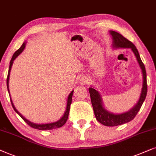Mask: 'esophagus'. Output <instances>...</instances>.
<instances>
[{"label": "esophagus", "mask_w": 156, "mask_h": 156, "mask_svg": "<svg viewBox=\"0 0 156 156\" xmlns=\"http://www.w3.org/2000/svg\"><path fill=\"white\" fill-rule=\"evenodd\" d=\"M87 83V80L85 79V78H82V79H80V83L81 85H84L86 84Z\"/></svg>", "instance_id": "1"}]
</instances>
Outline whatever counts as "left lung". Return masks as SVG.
Instances as JSON below:
<instances>
[{
    "mask_svg": "<svg viewBox=\"0 0 156 156\" xmlns=\"http://www.w3.org/2000/svg\"><path fill=\"white\" fill-rule=\"evenodd\" d=\"M111 34L113 37V47L115 48H129L136 55L138 62L140 65L143 72V83L141 95L139 99L138 103L130 111L126 112V113L122 114H113L108 112L106 110L104 109L102 105V101H101V95L94 88H89V93H90L91 103H92L93 111L95 116V118L99 123L106 126H117L122 124L126 123L132 120L136 117L137 113L140 111L141 106H142L143 101L146 99L147 95V90H148V86H147V78H146V68L143 63L141 61L140 55H139L138 50H137L136 45L133 43L131 41H128L127 38L123 37L121 34L118 33L115 31L111 30Z\"/></svg>",
    "mask_w": 156,
    "mask_h": 156,
    "instance_id": "obj_1",
    "label": "left lung"
}]
</instances>
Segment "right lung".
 <instances>
[{
    "mask_svg": "<svg viewBox=\"0 0 156 156\" xmlns=\"http://www.w3.org/2000/svg\"><path fill=\"white\" fill-rule=\"evenodd\" d=\"M25 46H26V43H23V45H21V47L19 49L17 50L14 54L13 55V57H12L11 60H10V66H9V70H8V77H7V88H8V93H9V89H8V80H9V76H10V69H11L12 65H13V61L16 59V58H17V56L19 54L21 53V52L23 51V49L25 48ZM73 90H72L70 93L68 95V103H67V108H66V111L64 113V115L63 117H62L61 119L59 120H58L57 122H55V123H47V124H36L31 123V122L29 121L27 119H26L21 114H20L19 112H18L17 110L16 109V108L14 107L13 103L12 102V101L10 100V102H11L12 106H13L14 111H15L16 113H17L18 115H19L20 117L22 118V119L24 120L26 123L28 124L29 126L32 127L35 129H38V130H52V129H55V128H61L63 126L64 124L66 123L67 121L68 118V114H69V111H70V104H71L72 102V96H73Z\"/></svg>",
    "mask_w": 156,
    "mask_h": 156,
    "instance_id": "right-lung-1",
    "label": "right lung"
}]
</instances>
